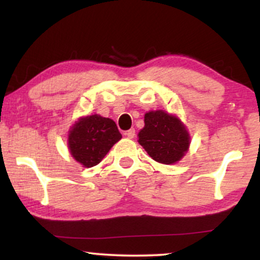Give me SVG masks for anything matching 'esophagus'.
Listing matches in <instances>:
<instances>
[{
  "label": "esophagus",
  "mask_w": 260,
  "mask_h": 260,
  "mask_svg": "<svg viewBox=\"0 0 260 260\" xmlns=\"http://www.w3.org/2000/svg\"><path fill=\"white\" fill-rule=\"evenodd\" d=\"M135 133H136V131H135V129H129L127 131H125V136L127 138H134L135 135H136Z\"/></svg>",
  "instance_id": "34e87169"
}]
</instances>
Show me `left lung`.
Returning a JSON list of instances; mask_svg holds the SVG:
<instances>
[{"mask_svg": "<svg viewBox=\"0 0 260 260\" xmlns=\"http://www.w3.org/2000/svg\"><path fill=\"white\" fill-rule=\"evenodd\" d=\"M138 143L156 162L173 165L188 151L190 137L176 116L157 110L145 113L144 127L138 133Z\"/></svg>", "mask_w": 260, "mask_h": 260, "instance_id": "left-lung-1", "label": "left lung"}]
</instances>
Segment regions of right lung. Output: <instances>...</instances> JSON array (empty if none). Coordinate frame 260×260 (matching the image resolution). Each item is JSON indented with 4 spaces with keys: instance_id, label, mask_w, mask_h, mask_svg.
<instances>
[{
    "instance_id": "add662e5",
    "label": "right lung",
    "mask_w": 260,
    "mask_h": 260,
    "mask_svg": "<svg viewBox=\"0 0 260 260\" xmlns=\"http://www.w3.org/2000/svg\"><path fill=\"white\" fill-rule=\"evenodd\" d=\"M122 135L112 119L99 115L78 119L69 134L71 155L83 167L97 166Z\"/></svg>"
}]
</instances>
